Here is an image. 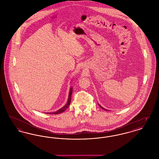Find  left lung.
Wrapping results in <instances>:
<instances>
[{
    "label": "left lung",
    "instance_id": "1",
    "mask_svg": "<svg viewBox=\"0 0 159 159\" xmlns=\"http://www.w3.org/2000/svg\"><path fill=\"white\" fill-rule=\"evenodd\" d=\"M99 107H101V108L102 109H103V110H106V111H107V110H106L105 108H103L102 107H101V106H100V105H99Z\"/></svg>",
    "mask_w": 159,
    "mask_h": 159
}]
</instances>
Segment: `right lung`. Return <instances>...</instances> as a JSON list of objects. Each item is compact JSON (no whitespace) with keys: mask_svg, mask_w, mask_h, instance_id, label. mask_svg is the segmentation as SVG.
I'll list each match as a JSON object with an SVG mask.
<instances>
[{"mask_svg":"<svg viewBox=\"0 0 159 159\" xmlns=\"http://www.w3.org/2000/svg\"><path fill=\"white\" fill-rule=\"evenodd\" d=\"M72 92H73V87H71V88H70V92H69V94H68V101H67V104H66L65 106H64L63 107H62L60 110H58V111H55V112H53V113H48L58 114L64 112L65 110H66V109L68 108V107H69L70 104V102H71V98Z\"/></svg>","mask_w":159,"mask_h":159,"instance_id":"right-lung-1","label":"right lung"}]
</instances>
